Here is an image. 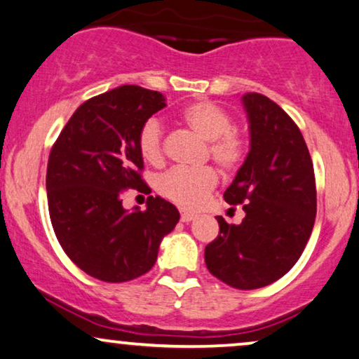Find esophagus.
<instances>
[{
    "mask_svg": "<svg viewBox=\"0 0 359 359\" xmlns=\"http://www.w3.org/2000/svg\"><path fill=\"white\" fill-rule=\"evenodd\" d=\"M180 219L184 221V223H189V221L195 219V213H191V211H187V210H182L180 211Z\"/></svg>",
    "mask_w": 359,
    "mask_h": 359,
    "instance_id": "esophagus-1",
    "label": "esophagus"
}]
</instances>
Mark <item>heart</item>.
I'll return each instance as SVG.
<instances>
[{"instance_id":"obj_1","label":"heart","mask_w":359,"mask_h":359,"mask_svg":"<svg viewBox=\"0 0 359 359\" xmlns=\"http://www.w3.org/2000/svg\"><path fill=\"white\" fill-rule=\"evenodd\" d=\"M180 122L206 143V154L224 172H234L247 158V141L232 128V118L223 107L211 100H196L180 114ZM138 153L146 163L158 165L164 159L163 125L158 118H148L138 131ZM218 185V174L210 165L187 169L174 168L158 179V191L165 200L182 208L195 210L208 198Z\"/></svg>"}]
</instances>
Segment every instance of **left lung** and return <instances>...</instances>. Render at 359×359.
<instances>
[{"instance_id": "1", "label": "left lung", "mask_w": 359, "mask_h": 359, "mask_svg": "<svg viewBox=\"0 0 359 359\" xmlns=\"http://www.w3.org/2000/svg\"><path fill=\"white\" fill-rule=\"evenodd\" d=\"M250 151L224 191L242 205L239 226L218 216L219 234L205 247L210 273L237 290H257L292 269L309 241L317 211L314 165L290 115L264 94L242 97Z\"/></svg>"}]
</instances>
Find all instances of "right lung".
Returning <instances> with one entry per match:
<instances>
[{"label": "right lung", "mask_w": 359, "mask_h": 359, "mask_svg": "<svg viewBox=\"0 0 359 359\" xmlns=\"http://www.w3.org/2000/svg\"><path fill=\"white\" fill-rule=\"evenodd\" d=\"M164 100L158 90L131 84L94 95L50 151L47 198L55 236L73 264L97 280L123 283L149 271L161 241L180 218L161 196L149 195L144 211L122 206L127 190L151 194L136 140Z\"/></svg>", "instance_id": "obj_1"}]
</instances>
